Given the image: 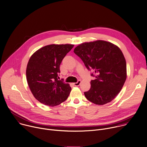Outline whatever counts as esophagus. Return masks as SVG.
Masks as SVG:
<instances>
[{"instance_id":"1","label":"esophagus","mask_w":147,"mask_h":147,"mask_svg":"<svg viewBox=\"0 0 147 147\" xmlns=\"http://www.w3.org/2000/svg\"><path fill=\"white\" fill-rule=\"evenodd\" d=\"M81 83V81L80 80H78L77 82H76V83H74L73 84H74V86H79L80 85V84Z\"/></svg>"}]
</instances>
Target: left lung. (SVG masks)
<instances>
[{"label":"left lung","mask_w":147,"mask_h":147,"mask_svg":"<svg viewBox=\"0 0 147 147\" xmlns=\"http://www.w3.org/2000/svg\"><path fill=\"white\" fill-rule=\"evenodd\" d=\"M74 52L79 57L88 70H93L94 80L90 89L84 93L86 98L97 105L113 100L121 92L127 77L126 62L121 49L104 41L83 43Z\"/></svg>","instance_id":"8db88e82"}]
</instances>
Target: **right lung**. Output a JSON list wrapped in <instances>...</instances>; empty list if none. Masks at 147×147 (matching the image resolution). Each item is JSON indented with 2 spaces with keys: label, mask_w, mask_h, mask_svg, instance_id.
Returning a JSON list of instances; mask_svg holds the SVG:
<instances>
[{
  "label": "right lung",
  "mask_w": 147,
  "mask_h": 147,
  "mask_svg": "<svg viewBox=\"0 0 147 147\" xmlns=\"http://www.w3.org/2000/svg\"><path fill=\"white\" fill-rule=\"evenodd\" d=\"M74 45H50L35 52L29 58L26 80L32 94L40 102L56 106L65 101L71 91L68 83L58 80L60 65Z\"/></svg>",
  "instance_id": "right-lung-1"
}]
</instances>
